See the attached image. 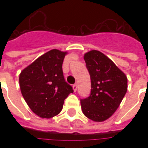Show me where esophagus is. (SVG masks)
Masks as SVG:
<instances>
[{
    "label": "esophagus",
    "instance_id": "34e87169",
    "mask_svg": "<svg viewBox=\"0 0 148 148\" xmlns=\"http://www.w3.org/2000/svg\"><path fill=\"white\" fill-rule=\"evenodd\" d=\"M77 89V84H74V86H73V90H74V91H76Z\"/></svg>",
    "mask_w": 148,
    "mask_h": 148
}]
</instances>
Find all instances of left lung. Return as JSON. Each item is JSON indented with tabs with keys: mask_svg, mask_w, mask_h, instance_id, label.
<instances>
[{
	"mask_svg": "<svg viewBox=\"0 0 148 148\" xmlns=\"http://www.w3.org/2000/svg\"><path fill=\"white\" fill-rule=\"evenodd\" d=\"M91 80V94L81 100L83 114L94 122L111 117L121 105L127 90V78L123 71L102 52L92 50L85 53Z\"/></svg>",
	"mask_w": 148,
	"mask_h": 148,
	"instance_id": "obj_1",
	"label": "left lung"
}]
</instances>
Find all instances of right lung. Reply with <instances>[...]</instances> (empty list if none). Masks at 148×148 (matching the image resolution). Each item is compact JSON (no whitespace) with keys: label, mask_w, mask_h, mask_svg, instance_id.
<instances>
[{"label":"right lung","mask_w":148,"mask_h":148,"mask_svg":"<svg viewBox=\"0 0 148 148\" xmlns=\"http://www.w3.org/2000/svg\"><path fill=\"white\" fill-rule=\"evenodd\" d=\"M67 51L52 49L21 71L19 83L22 96L34 113L50 119L61 112L64 100L73 93L65 82L62 62Z\"/></svg>","instance_id":"obj_1"}]
</instances>
